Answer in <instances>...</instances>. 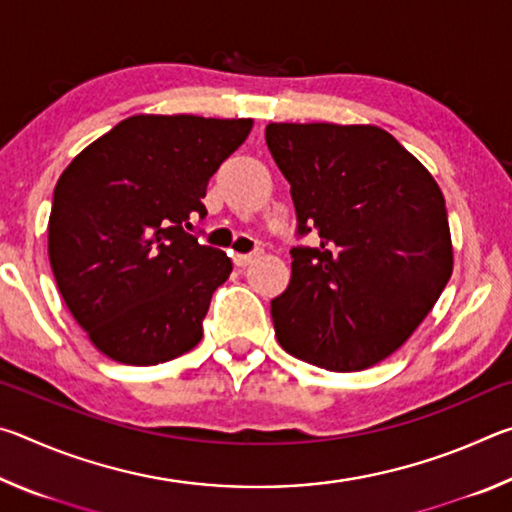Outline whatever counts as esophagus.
<instances>
[{"instance_id": "1", "label": "esophagus", "mask_w": 512, "mask_h": 512, "mask_svg": "<svg viewBox=\"0 0 512 512\" xmlns=\"http://www.w3.org/2000/svg\"><path fill=\"white\" fill-rule=\"evenodd\" d=\"M259 255H262V253H259V250H257V253H246V255L237 253V255H235V264H237V266H248V264H253Z\"/></svg>"}]
</instances>
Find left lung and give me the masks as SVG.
<instances>
[{
	"label": "left lung",
	"mask_w": 512,
	"mask_h": 512,
	"mask_svg": "<svg viewBox=\"0 0 512 512\" xmlns=\"http://www.w3.org/2000/svg\"><path fill=\"white\" fill-rule=\"evenodd\" d=\"M291 185V282L271 300L277 343L296 359L357 372L393 354L452 277L445 196L424 164L372 124H268Z\"/></svg>",
	"instance_id": "left-lung-1"
}]
</instances>
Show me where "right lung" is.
I'll list each match as a JSON object with an SVG mask.
<instances>
[{"label": "right lung", "mask_w": 512, "mask_h": 512, "mask_svg": "<svg viewBox=\"0 0 512 512\" xmlns=\"http://www.w3.org/2000/svg\"><path fill=\"white\" fill-rule=\"evenodd\" d=\"M253 119L135 115L69 162L49 214L60 296L94 348L155 366L196 348L230 257L198 244L207 183Z\"/></svg>", "instance_id": "add662e5"}]
</instances>
